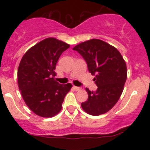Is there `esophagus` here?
I'll return each instance as SVG.
<instances>
[{"instance_id":"obj_1","label":"esophagus","mask_w":150,"mask_h":150,"mask_svg":"<svg viewBox=\"0 0 150 150\" xmlns=\"http://www.w3.org/2000/svg\"><path fill=\"white\" fill-rule=\"evenodd\" d=\"M73 89H75V90H76V91H79V90H80V89H81L80 87H77V86H73Z\"/></svg>"}]
</instances>
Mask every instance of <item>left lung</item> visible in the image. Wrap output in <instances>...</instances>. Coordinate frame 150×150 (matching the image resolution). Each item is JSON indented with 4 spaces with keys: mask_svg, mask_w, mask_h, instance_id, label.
<instances>
[{
    "mask_svg": "<svg viewBox=\"0 0 150 150\" xmlns=\"http://www.w3.org/2000/svg\"><path fill=\"white\" fill-rule=\"evenodd\" d=\"M73 49L85 59L98 87L95 92L86 88L88 99L81 104L82 109L92 116L104 114L113 107L123 92L127 78L124 59L116 48L100 39H90Z\"/></svg>",
    "mask_w": 150,
    "mask_h": 150,
    "instance_id": "obj_1",
    "label": "left lung"
}]
</instances>
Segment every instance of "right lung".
<instances>
[{
	"label": "right lung",
	"mask_w": 150,
	"mask_h": 150,
	"mask_svg": "<svg viewBox=\"0 0 150 150\" xmlns=\"http://www.w3.org/2000/svg\"><path fill=\"white\" fill-rule=\"evenodd\" d=\"M69 44L47 38L25 53L18 67L19 89L27 106L35 114L49 118L60 112L70 83L61 85L54 80V70L60 56Z\"/></svg>",
	"instance_id": "1"
}]
</instances>
